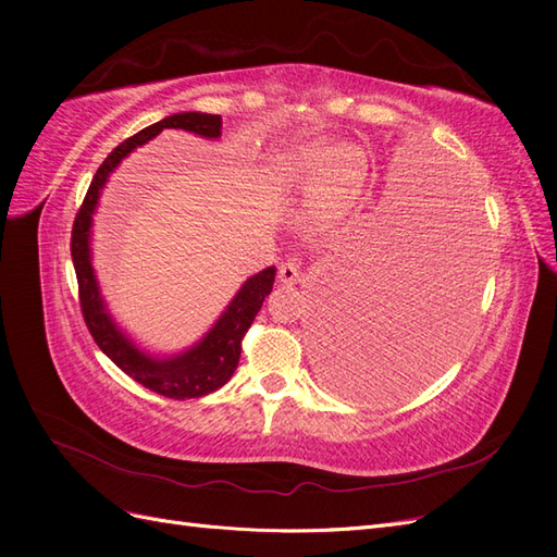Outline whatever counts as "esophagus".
Listing matches in <instances>:
<instances>
[{
  "mask_svg": "<svg viewBox=\"0 0 557 557\" xmlns=\"http://www.w3.org/2000/svg\"><path fill=\"white\" fill-rule=\"evenodd\" d=\"M299 264L295 260H288V262H281L278 267V281L285 283V285H295L299 281Z\"/></svg>",
  "mask_w": 557,
  "mask_h": 557,
  "instance_id": "34e87169",
  "label": "esophagus"
}]
</instances>
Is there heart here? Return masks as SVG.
<instances>
[{
    "instance_id": "1",
    "label": "heart",
    "mask_w": 557,
    "mask_h": 557,
    "mask_svg": "<svg viewBox=\"0 0 557 557\" xmlns=\"http://www.w3.org/2000/svg\"><path fill=\"white\" fill-rule=\"evenodd\" d=\"M281 178L295 188L318 185V197L323 201H339L356 183V162L346 150H336L323 144L301 146L278 162Z\"/></svg>"
}]
</instances>
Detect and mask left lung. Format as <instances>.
I'll return each mask as SVG.
<instances>
[{
	"instance_id": "1",
	"label": "left lung",
	"mask_w": 557,
	"mask_h": 557,
	"mask_svg": "<svg viewBox=\"0 0 557 557\" xmlns=\"http://www.w3.org/2000/svg\"><path fill=\"white\" fill-rule=\"evenodd\" d=\"M423 199V218L364 237L320 307L318 364L336 393L407 395L440 372L465 334L479 278L471 201L450 183L430 185Z\"/></svg>"
}]
</instances>
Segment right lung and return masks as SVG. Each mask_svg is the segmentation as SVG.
Returning a JSON list of instances; mask_svg holds the SVG:
<instances>
[{"mask_svg":"<svg viewBox=\"0 0 557 557\" xmlns=\"http://www.w3.org/2000/svg\"><path fill=\"white\" fill-rule=\"evenodd\" d=\"M162 129H185L195 132L199 137L218 139L223 129V117L215 113H174L166 115L164 121L144 127L134 137L125 139L121 146H115L107 160L99 164L97 174L92 176L90 188L83 197V205L74 218L72 227V260L76 269L78 281V305L83 320L92 334L95 344L102 348L107 356L123 369L127 376H132L137 383H141L148 391H153L162 397L170 399H193L209 395L218 387H223L242 358V342L248 332V327L256 320L264 297L272 293L276 269L267 267L260 274L250 276L237 297L232 299V305L225 309V313L218 318V323L211 327V332L201 339L195 348H190L183 356L170 358V360H153L146 352L134 348L125 334L113 325L111 315L107 313V307L102 297H99L97 278L90 264V223L92 213L99 199V190L104 188L109 174L115 170L134 148L153 139Z\"/></svg>","mask_w":557,"mask_h":557,"instance_id":"obj_1","label":"right lung"}]
</instances>
